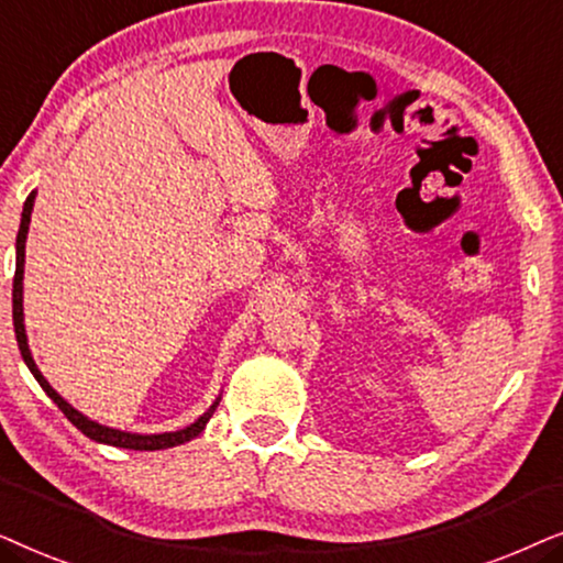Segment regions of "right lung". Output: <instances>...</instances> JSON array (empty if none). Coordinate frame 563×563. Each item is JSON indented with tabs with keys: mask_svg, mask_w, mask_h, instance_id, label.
Returning <instances> with one entry per match:
<instances>
[{
	"mask_svg": "<svg viewBox=\"0 0 563 563\" xmlns=\"http://www.w3.org/2000/svg\"><path fill=\"white\" fill-rule=\"evenodd\" d=\"M33 205H35V191H30V197L25 199V207H22V220H20V233H18V268H14V284H12V320H14V335H18V345H20L22 358H25L27 368L33 372V376L37 379V384L43 387L45 395H48L53 402L58 405V410L64 412L66 418L71 420L84 435L91 438V441H97V443L118 445V449H133V451H161V449H172V445L187 443V441H191V438H197L205 430L207 420L212 418L214 407L220 405V397L214 399L212 407L202 415V418L195 420L191 426H187L184 430H174V433H158V435H141V433H125V430H114V428L99 426V422L89 420L87 415L74 410V407L68 405L66 399L60 397L48 382H45L41 368L35 366L33 353H30V349H27L25 322H22V272H25V241H27V228H30V214H33Z\"/></svg>",
	"mask_w": 563,
	"mask_h": 563,
	"instance_id": "1",
	"label": "right lung"
}]
</instances>
